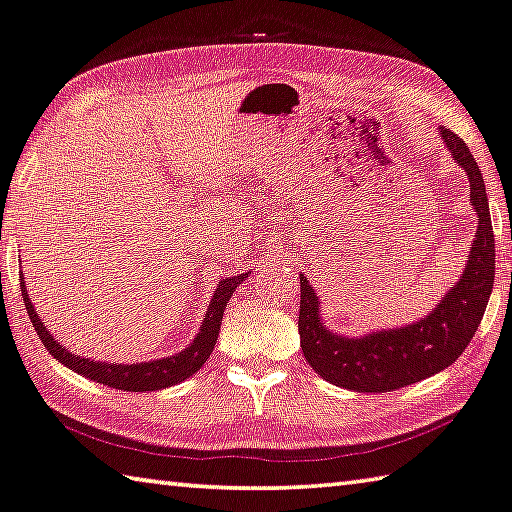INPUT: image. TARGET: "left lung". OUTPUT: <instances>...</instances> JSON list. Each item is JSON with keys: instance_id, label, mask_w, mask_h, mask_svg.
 Listing matches in <instances>:
<instances>
[{"instance_id": "8db88e82", "label": "left lung", "mask_w": 512, "mask_h": 512, "mask_svg": "<svg viewBox=\"0 0 512 512\" xmlns=\"http://www.w3.org/2000/svg\"><path fill=\"white\" fill-rule=\"evenodd\" d=\"M454 161L463 167L479 215L469 261L438 308L420 322L365 338L333 335L320 320L315 290L299 274V340L306 363L333 385L356 392H390L445 370L463 354L483 320L494 283V233L488 195L472 152L454 131L440 127Z\"/></svg>"}]
</instances>
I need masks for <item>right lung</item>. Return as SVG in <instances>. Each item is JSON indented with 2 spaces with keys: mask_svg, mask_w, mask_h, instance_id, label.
Returning a JSON list of instances; mask_svg holds the SVG:
<instances>
[{
  "mask_svg": "<svg viewBox=\"0 0 512 512\" xmlns=\"http://www.w3.org/2000/svg\"><path fill=\"white\" fill-rule=\"evenodd\" d=\"M242 279H247V276L245 274L229 276V279H222L217 283L211 306H208L204 322H201V329L197 333V338L192 340L190 347L183 349L177 356H167V358L149 360V363H133V365L97 363V360L81 358L77 354H72V351H67L65 347H61V342H56L54 335L45 329L43 322H40L36 308H33L31 299L27 295V288H24L22 274H20V288H22L24 306H27V313L33 322V329H36L38 338L43 340V345L56 360H61L65 367H70V370H74L77 374L86 376V379L108 385V388L127 390V392H149V390H161V388H167V385L190 379V376L206 363L215 347L217 333H220L224 308L229 304L231 295L236 292L238 283Z\"/></svg>",
  "mask_w": 512,
  "mask_h": 512,
  "instance_id": "1",
  "label": "right lung"
}]
</instances>
